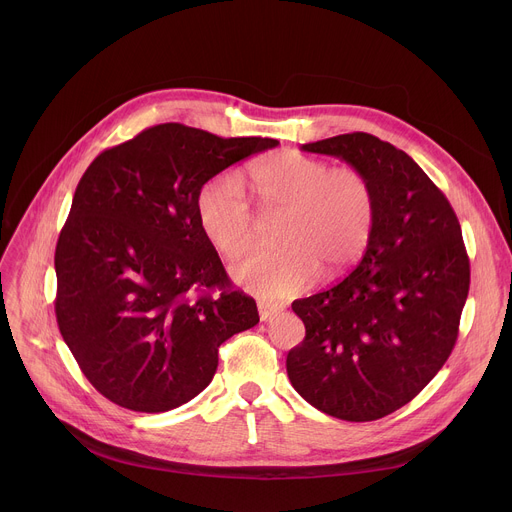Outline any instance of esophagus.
<instances>
[{
  "instance_id": "1",
  "label": "esophagus",
  "mask_w": 512,
  "mask_h": 512,
  "mask_svg": "<svg viewBox=\"0 0 512 512\" xmlns=\"http://www.w3.org/2000/svg\"><path fill=\"white\" fill-rule=\"evenodd\" d=\"M259 318L265 322V320H269L271 316H275L279 310H281V306L279 304H269V302H259Z\"/></svg>"
}]
</instances>
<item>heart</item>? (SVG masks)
Returning a JSON list of instances; mask_svg holds the SVG:
<instances>
[{
    "instance_id": "heart-1",
    "label": "heart",
    "mask_w": 512,
    "mask_h": 512,
    "mask_svg": "<svg viewBox=\"0 0 512 512\" xmlns=\"http://www.w3.org/2000/svg\"><path fill=\"white\" fill-rule=\"evenodd\" d=\"M259 212L235 174L212 178L198 196L204 237L223 257L253 249L265 225H277L279 247L235 265L233 275L267 300L296 294L320 269L336 277L367 251L377 225V188L356 166L332 164L300 152H283L251 170Z\"/></svg>"
}]
</instances>
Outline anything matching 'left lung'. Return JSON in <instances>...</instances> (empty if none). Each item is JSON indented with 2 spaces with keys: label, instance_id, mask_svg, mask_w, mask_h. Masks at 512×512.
Segmentation results:
<instances>
[{
  "label": "left lung",
  "instance_id": "obj_1",
  "mask_svg": "<svg viewBox=\"0 0 512 512\" xmlns=\"http://www.w3.org/2000/svg\"><path fill=\"white\" fill-rule=\"evenodd\" d=\"M302 150L367 172L379 210L356 269L291 304L306 338L287 352V377L316 409L375 421L417 397L454 350L470 289L462 229L444 192L389 141L354 131Z\"/></svg>",
  "mask_w": 512,
  "mask_h": 512
}]
</instances>
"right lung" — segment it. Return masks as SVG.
Instances as JSON below:
<instances>
[{
	"label": "right lung",
	"mask_w": 512,
	"mask_h": 512,
	"mask_svg": "<svg viewBox=\"0 0 512 512\" xmlns=\"http://www.w3.org/2000/svg\"><path fill=\"white\" fill-rule=\"evenodd\" d=\"M277 143L162 123L83 174L56 243L54 310L83 375L115 405L162 413L188 403L212 381L218 346L259 322L204 237L198 196Z\"/></svg>",
	"instance_id": "right-lung-1"
}]
</instances>
